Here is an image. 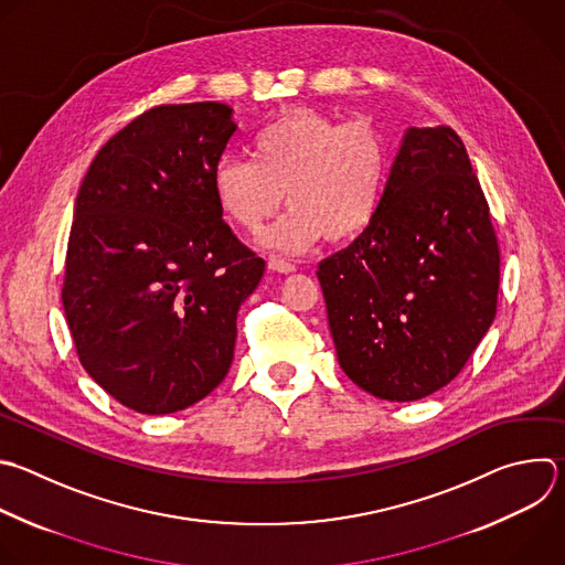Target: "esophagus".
<instances>
[{
    "mask_svg": "<svg viewBox=\"0 0 565 565\" xmlns=\"http://www.w3.org/2000/svg\"><path fill=\"white\" fill-rule=\"evenodd\" d=\"M268 268H270V270H275V273H279V275L295 273V266H292L290 262L281 259V257H270V259H268Z\"/></svg>",
    "mask_w": 565,
    "mask_h": 565,
    "instance_id": "1",
    "label": "esophagus"
}]
</instances>
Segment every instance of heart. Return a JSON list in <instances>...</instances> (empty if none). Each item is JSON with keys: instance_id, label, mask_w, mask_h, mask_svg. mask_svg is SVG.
Instances as JSON below:
<instances>
[{"instance_id": "b5f03b06", "label": "heart", "mask_w": 565, "mask_h": 565, "mask_svg": "<svg viewBox=\"0 0 565 565\" xmlns=\"http://www.w3.org/2000/svg\"><path fill=\"white\" fill-rule=\"evenodd\" d=\"M250 152L253 159L217 161L213 193L224 217L246 233H257L286 193L290 211L262 239L279 253L363 235L382 209L393 168L391 143L377 126L341 124L312 108L275 117L253 137Z\"/></svg>"}]
</instances>
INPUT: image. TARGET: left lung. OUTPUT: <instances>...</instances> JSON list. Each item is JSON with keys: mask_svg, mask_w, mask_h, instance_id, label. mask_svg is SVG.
Segmentation results:
<instances>
[{"mask_svg": "<svg viewBox=\"0 0 565 565\" xmlns=\"http://www.w3.org/2000/svg\"><path fill=\"white\" fill-rule=\"evenodd\" d=\"M339 365L372 397L450 384L497 312L499 244L450 126L408 128L382 209L317 270Z\"/></svg>", "mask_w": 565, "mask_h": 565, "instance_id": "obj_1", "label": "left lung"}]
</instances>
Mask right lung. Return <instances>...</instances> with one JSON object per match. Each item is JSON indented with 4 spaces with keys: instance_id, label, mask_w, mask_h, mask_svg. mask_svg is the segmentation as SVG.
<instances>
[{
    "instance_id": "add662e5",
    "label": "right lung",
    "mask_w": 565,
    "mask_h": 565,
    "mask_svg": "<svg viewBox=\"0 0 565 565\" xmlns=\"http://www.w3.org/2000/svg\"><path fill=\"white\" fill-rule=\"evenodd\" d=\"M235 130L220 102L154 106L104 143L82 181L64 312L84 370L135 413L183 411L224 382L239 306L266 270L213 193Z\"/></svg>"
}]
</instances>
